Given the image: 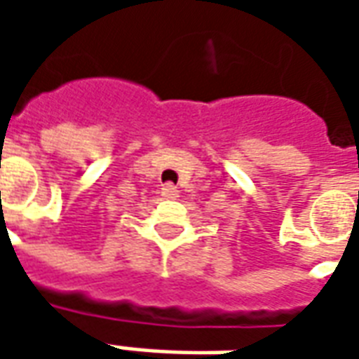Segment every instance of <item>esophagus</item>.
<instances>
[{
  "label": "esophagus",
  "mask_w": 359,
  "mask_h": 359,
  "mask_svg": "<svg viewBox=\"0 0 359 359\" xmlns=\"http://www.w3.org/2000/svg\"><path fill=\"white\" fill-rule=\"evenodd\" d=\"M177 194H179V190H177V187L171 184V182H167V184H163V188H161V196H165V198H177Z\"/></svg>",
  "instance_id": "34e87169"
}]
</instances>
